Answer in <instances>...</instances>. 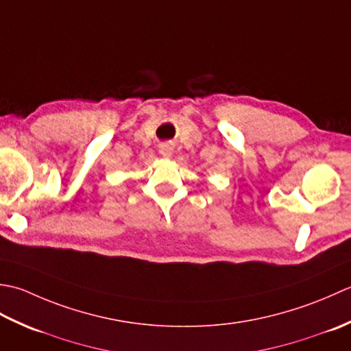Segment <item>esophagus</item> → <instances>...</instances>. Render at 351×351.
Instances as JSON below:
<instances>
[{"mask_svg": "<svg viewBox=\"0 0 351 351\" xmlns=\"http://www.w3.org/2000/svg\"><path fill=\"white\" fill-rule=\"evenodd\" d=\"M160 154L163 156V157H171L173 156V147H171L169 144H163L162 147H160Z\"/></svg>", "mask_w": 351, "mask_h": 351, "instance_id": "esophagus-1", "label": "esophagus"}]
</instances>
